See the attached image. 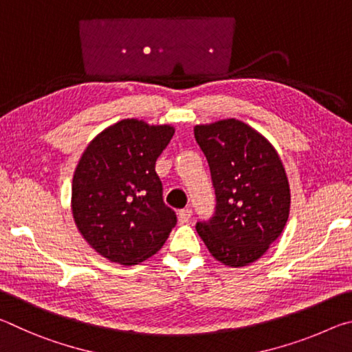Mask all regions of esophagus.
<instances>
[{
    "mask_svg": "<svg viewBox=\"0 0 352 352\" xmlns=\"http://www.w3.org/2000/svg\"><path fill=\"white\" fill-rule=\"evenodd\" d=\"M190 217H192V210L190 208H184V210L178 211V222L180 223H188Z\"/></svg>",
    "mask_w": 352,
    "mask_h": 352,
    "instance_id": "obj_1",
    "label": "esophagus"
}]
</instances>
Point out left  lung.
Masks as SVG:
<instances>
[{
  "label": "left lung",
  "instance_id": "left-lung-1",
  "mask_svg": "<svg viewBox=\"0 0 352 352\" xmlns=\"http://www.w3.org/2000/svg\"><path fill=\"white\" fill-rule=\"evenodd\" d=\"M216 192V212L199 222L201 241L219 262L245 267L281 236L290 211V188L269 140L239 119L194 127Z\"/></svg>",
  "mask_w": 352,
  "mask_h": 352
}]
</instances>
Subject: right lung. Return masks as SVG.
<instances>
[{
    "label": "right lung",
    "instance_id": "right-lung-1",
    "mask_svg": "<svg viewBox=\"0 0 352 352\" xmlns=\"http://www.w3.org/2000/svg\"><path fill=\"white\" fill-rule=\"evenodd\" d=\"M175 133L172 126L122 119L102 130L77 163L71 210L90 247L111 262L135 265L164 245L177 223L163 201L155 163Z\"/></svg>",
    "mask_w": 352,
    "mask_h": 352
}]
</instances>
